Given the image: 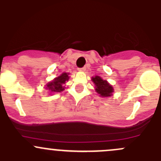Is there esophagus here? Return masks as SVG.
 Here are the masks:
<instances>
[{"mask_svg":"<svg viewBox=\"0 0 161 161\" xmlns=\"http://www.w3.org/2000/svg\"><path fill=\"white\" fill-rule=\"evenodd\" d=\"M86 70V67H83V68H81V69H79V71H85Z\"/></svg>","mask_w":161,"mask_h":161,"instance_id":"34e87169","label":"esophagus"}]
</instances>
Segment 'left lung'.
<instances>
[{
    "label": "left lung",
    "instance_id": "8db88e82",
    "mask_svg": "<svg viewBox=\"0 0 161 161\" xmlns=\"http://www.w3.org/2000/svg\"><path fill=\"white\" fill-rule=\"evenodd\" d=\"M92 81L95 84V90L100 97H111L114 92V88L110 85L108 81L102 79L100 76L92 77Z\"/></svg>",
    "mask_w": 161,
    "mask_h": 161
}]
</instances>
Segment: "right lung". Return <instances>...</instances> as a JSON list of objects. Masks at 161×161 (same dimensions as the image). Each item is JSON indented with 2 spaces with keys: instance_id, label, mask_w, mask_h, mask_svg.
<instances>
[{
  "instance_id": "obj_1",
  "label": "right lung",
  "mask_w": 161,
  "mask_h": 161,
  "mask_svg": "<svg viewBox=\"0 0 161 161\" xmlns=\"http://www.w3.org/2000/svg\"><path fill=\"white\" fill-rule=\"evenodd\" d=\"M69 73H62L61 75L55 78L52 82H48L47 84L46 89L50 90V92H60L63 91L64 90V87L63 86V85L65 84V82L69 81Z\"/></svg>"
}]
</instances>
